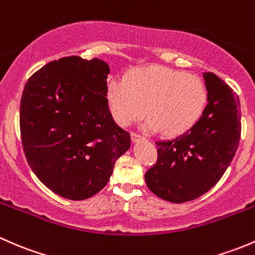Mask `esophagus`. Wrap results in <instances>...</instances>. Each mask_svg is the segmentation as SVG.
Segmentation results:
<instances>
[{
    "label": "esophagus",
    "instance_id": "34e87169",
    "mask_svg": "<svg viewBox=\"0 0 255 255\" xmlns=\"http://www.w3.org/2000/svg\"><path fill=\"white\" fill-rule=\"evenodd\" d=\"M143 136L142 135H140V133H137V132H131V140L133 141V142H137V141H140V140H143Z\"/></svg>",
    "mask_w": 255,
    "mask_h": 255
}]
</instances>
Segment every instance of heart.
Masks as SVG:
<instances>
[{
  "mask_svg": "<svg viewBox=\"0 0 255 255\" xmlns=\"http://www.w3.org/2000/svg\"><path fill=\"white\" fill-rule=\"evenodd\" d=\"M107 98L118 124L128 127L147 114L146 128L179 135L201 117L207 91L198 76L152 66L135 71L125 81H112Z\"/></svg>",
  "mask_w": 255,
  "mask_h": 255,
  "instance_id": "b5f03b06",
  "label": "heart"
}]
</instances>
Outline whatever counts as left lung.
<instances>
[{
  "label": "left lung",
  "instance_id": "1",
  "mask_svg": "<svg viewBox=\"0 0 255 255\" xmlns=\"http://www.w3.org/2000/svg\"><path fill=\"white\" fill-rule=\"evenodd\" d=\"M207 104L198 122L173 140L157 141V162L145 174L149 190L180 204L209 191L232 162L241 138L237 94L215 73H204Z\"/></svg>",
  "mask_w": 255,
  "mask_h": 255
}]
</instances>
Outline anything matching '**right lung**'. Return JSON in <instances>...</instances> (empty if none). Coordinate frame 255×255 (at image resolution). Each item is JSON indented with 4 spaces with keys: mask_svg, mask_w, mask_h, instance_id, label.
Listing matches in <instances>:
<instances>
[{
    "mask_svg": "<svg viewBox=\"0 0 255 255\" xmlns=\"http://www.w3.org/2000/svg\"><path fill=\"white\" fill-rule=\"evenodd\" d=\"M109 66L66 56L30 76L20 99L25 158L44 185L62 198L85 200L101 191L130 147L128 131L109 112Z\"/></svg>",
    "mask_w": 255,
    "mask_h": 255,
    "instance_id": "right-lung-1",
    "label": "right lung"
}]
</instances>
